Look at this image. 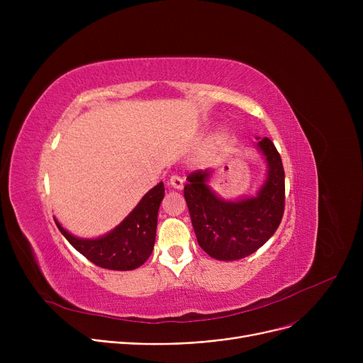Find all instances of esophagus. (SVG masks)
Wrapping results in <instances>:
<instances>
[{"label": "esophagus", "mask_w": 363, "mask_h": 363, "mask_svg": "<svg viewBox=\"0 0 363 363\" xmlns=\"http://www.w3.org/2000/svg\"><path fill=\"white\" fill-rule=\"evenodd\" d=\"M169 185H170L172 188H175V189H181V188L184 186V178H182V177H179V175L170 177V179H169Z\"/></svg>", "instance_id": "1"}]
</instances>
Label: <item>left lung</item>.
Here are the masks:
<instances>
[{"label":"left lung","mask_w":363,"mask_h":363,"mask_svg":"<svg viewBox=\"0 0 363 363\" xmlns=\"http://www.w3.org/2000/svg\"><path fill=\"white\" fill-rule=\"evenodd\" d=\"M268 175L255 197L223 200L207 185L212 170L186 177L184 197L201 249L218 260L250 256L277 231L284 215L285 175L278 150L269 138H257Z\"/></svg>","instance_id":"obj_1"}]
</instances>
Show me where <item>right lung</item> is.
Returning a JSON list of instances; mask_svg holds the SVG:
<instances>
[{"instance_id": "add662e5", "label": "right lung", "mask_w": 363, "mask_h": 363, "mask_svg": "<svg viewBox=\"0 0 363 363\" xmlns=\"http://www.w3.org/2000/svg\"><path fill=\"white\" fill-rule=\"evenodd\" d=\"M163 197L164 185L159 182L113 231L99 238L74 237L57 219L54 220L66 240L94 264L110 271H132L140 268L155 247Z\"/></svg>"}]
</instances>
